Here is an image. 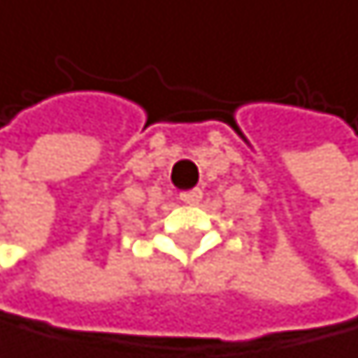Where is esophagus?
Masks as SVG:
<instances>
[{"mask_svg": "<svg viewBox=\"0 0 358 358\" xmlns=\"http://www.w3.org/2000/svg\"><path fill=\"white\" fill-rule=\"evenodd\" d=\"M203 199V192L201 189H187V192H180V201L187 203V206H194V203H199Z\"/></svg>", "mask_w": 358, "mask_h": 358, "instance_id": "1", "label": "esophagus"}]
</instances>
